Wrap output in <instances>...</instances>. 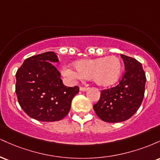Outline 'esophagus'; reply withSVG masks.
Here are the masks:
<instances>
[{"instance_id": "1", "label": "esophagus", "mask_w": 160, "mask_h": 160, "mask_svg": "<svg viewBox=\"0 0 160 160\" xmlns=\"http://www.w3.org/2000/svg\"><path fill=\"white\" fill-rule=\"evenodd\" d=\"M88 89H89V88H87V87H80V90L82 92H85L86 90H88Z\"/></svg>"}]
</instances>
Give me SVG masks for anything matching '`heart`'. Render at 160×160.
<instances>
[{
    "mask_svg": "<svg viewBox=\"0 0 160 160\" xmlns=\"http://www.w3.org/2000/svg\"><path fill=\"white\" fill-rule=\"evenodd\" d=\"M76 70L66 67L62 73L71 81H77L86 78L100 86H109L115 83L120 78L122 66L120 58L116 56L106 58H86L75 62Z\"/></svg>",
    "mask_w": 160,
    "mask_h": 160,
    "instance_id": "heart-1",
    "label": "heart"
}]
</instances>
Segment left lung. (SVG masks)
<instances>
[{
	"mask_svg": "<svg viewBox=\"0 0 160 160\" xmlns=\"http://www.w3.org/2000/svg\"><path fill=\"white\" fill-rule=\"evenodd\" d=\"M120 56L126 71L120 83L101 91L98 102L93 105L97 116L107 122L127 120L140 108L144 98L146 76L142 65L132 57Z\"/></svg>",
	"mask_w": 160,
	"mask_h": 160,
	"instance_id": "8db88e82",
	"label": "left lung"
}]
</instances>
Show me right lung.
Instances as JSON below:
<instances>
[{
	"instance_id": "add662e5",
	"label": "right lung",
	"mask_w": 160,
	"mask_h": 160,
	"mask_svg": "<svg viewBox=\"0 0 160 160\" xmlns=\"http://www.w3.org/2000/svg\"><path fill=\"white\" fill-rule=\"evenodd\" d=\"M54 52L26 58L16 74V93L22 110L30 117L43 122L61 120L68 113L71 101L79 92L78 86L68 87L53 62Z\"/></svg>"
}]
</instances>
